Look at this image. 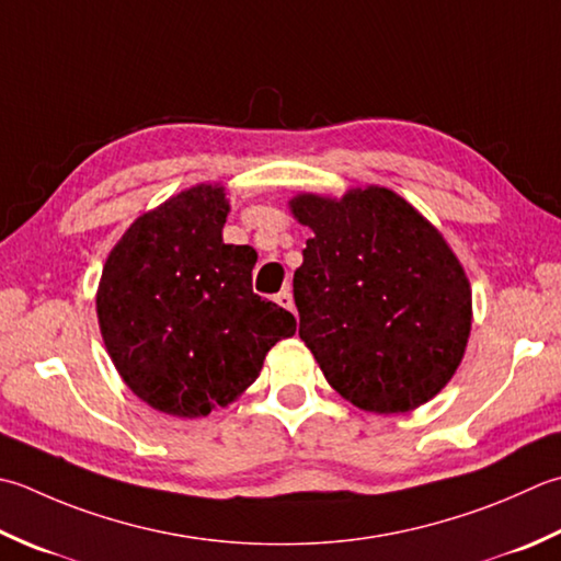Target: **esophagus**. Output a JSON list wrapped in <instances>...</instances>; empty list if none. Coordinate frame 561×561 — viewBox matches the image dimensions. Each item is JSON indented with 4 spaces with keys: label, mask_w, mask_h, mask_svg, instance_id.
<instances>
[{
    "label": "esophagus",
    "mask_w": 561,
    "mask_h": 561,
    "mask_svg": "<svg viewBox=\"0 0 561 561\" xmlns=\"http://www.w3.org/2000/svg\"><path fill=\"white\" fill-rule=\"evenodd\" d=\"M277 304L282 306V309H289V311H294V299H291V291H289V289H282V291L277 294Z\"/></svg>",
    "instance_id": "1"
}]
</instances>
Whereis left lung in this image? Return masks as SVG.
<instances>
[{"label":"left lung","mask_w":561,"mask_h":561,"mask_svg":"<svg viewBox=\"0 0 561 561\" xmlns=\"http://www.w3.org/2000/svg\"><path fill=\"white\" fill-rule=\"evenodd\" d=\"M309 226L294 272L299 335L328 383L369 413H405L453 379L471 331V289L445 238L387 186L343 199L299 194Z\"/></svg>","instance_id":"1"}]
</instances>
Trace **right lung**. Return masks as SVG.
I'll list each match as a JSON object with an SVG mask.
<instances>
[{
	"label": "right lung",
	"mask_w": 561,
	"mask_h": 561,
	"mask_svg": "<svg viewBox=\"0 0 561 561\" xmlns=\"http://www.w3.org/2000/svg\"><path fill=\"white\" fill-rule=\"evenodd\" d=\"M226 190L196 184L138 216L96 291L106 353L156 411L199 419L260 377L296 318L252 291L257 252L226 245Z\"/></svg>",
	"instance_id": "obj_1"
}]
</instances>
